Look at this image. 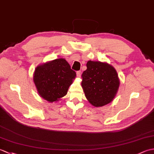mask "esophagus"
Here are the masks:
<instances>
[{
	"instance_id": "esophagus-1",
	"label": "esophagus",
	"mask_w": 154,
	"mask_h": 154,
	"mask_svg": "<svg viewBox=\"0 0 154 154\" xmlns=\"http://www.w3.org/2000/svg\"><path fill=\"white\" fill-rule=\"evenodd\" d=\"M81 75V71H77V77H80Z\"/></svg>"
}]
</instances>
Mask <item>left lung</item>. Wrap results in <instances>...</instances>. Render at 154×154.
<instances>
[{
  "label": "left lung",
  "instance_id": "obj_1",
  "mask_svg": "<svg viewBox=\"0 0 154 154\" xmlns=\"http://www.w3.org/2000/svg\"><path fill=\"white\" fill-rule=\"evenodd\" d=\"M81 77V87L87 99L93 106H103L112 102L116 97L120 80L112 65L90 60Z\"/></svg>",
  "mask_w": 154,
  "mask_h": 154
}]
</instances>
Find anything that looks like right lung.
<instances>
[{
  "label": "right lung",
  "instance_id": "1",
  "mask_svg": "<svg viewBox=\"0 0 154 154\" xmlns=\"http://www.w3.org/2000/svg\"><path fill=\"white\" fill-rule=\"evenodd\" d=\"M76 73L64 58L47 61L35 67L33 81L38 93L50 103L57 102L67 93Z\"/></svg>",
  "mask_w": 154,
  "mask_h": 154
}]
</instances>
